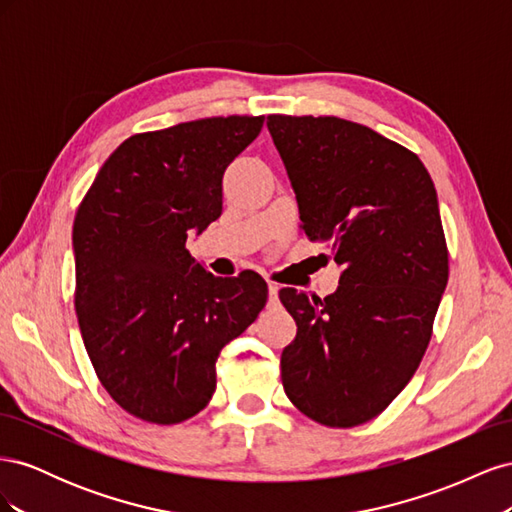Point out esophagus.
Listing matches in <instances>:
<instances>
[{"label":"esophagus","mask_w":512,"mask_h":512,"mask_svg":"<svg viewBox=\"0 0 512 512\" xmlns=\"http://www.w3.org/2000/svg\"><path fill=\"white\" fill-rule=\"evenodd\" d=\"M277 290H280V286L269 282V305H277V303H280V299H277Z\"/></svg>","instance_id":"34e87169"}]
</instances>
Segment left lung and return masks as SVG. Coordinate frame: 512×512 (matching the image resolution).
Instances as JSON below:
<instances>
[{"label":"left lung","mask_w":512,"mask_h":512,"mask_svg":"<svg viewBox=\"0 0 512 512\" xmlns=\"http://www.w3.org/2000/svg\"><path fill=\"white\" fill-rule=\"evenodd\" d=\"M301 230L342 267L337 292L282 288L297 322L282 352L288 399L348 429L389 408L423 361L448 282L438 196L414 151L339 117L269 115Z\"/></svg>","instance_id":"8db88e82"}]
</instances>
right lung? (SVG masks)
Masks as SVG:
<instances>
[{"label":"right lung","mask_w":512,"mask_h":512,"mask_svg":"<svg viewBox=\"0 0 512 512\" xmlns=\"http://www.w3.org/2000/svg\"><path fill=\"white\" fill-rule=\"evenodd\" d=\"M265 117L228 115L126 138L76 209L74 307L106 393L128 414L177 425L215 393V361L267 303L254 271L213 277L185 241L222 213L228 164Z\"/></svg>","instance_id":"right-lung-1"}]
</instances>
